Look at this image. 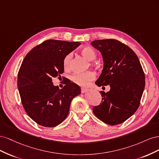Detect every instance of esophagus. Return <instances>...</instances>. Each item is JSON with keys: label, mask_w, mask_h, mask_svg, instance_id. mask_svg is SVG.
<instances>
[{"label": "esophagus", "mask_w": 159, "mask_h": 159, "mask_svg": "<svg viewBox=\"0 0 159 159\" xmlns=\"http://www.w3.org/2000/svg\"><path fill=\"white\" fill-rule=\"evenodd\" d=\"M88 90V89L84 88H81V93H85L86 91H87Z\"/></svg>", "instance_id": "obj_1"}]
</instances>
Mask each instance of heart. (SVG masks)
<instances>
[{
    "instance_id": "1",
    "label": "heart",
    "mask_w": 159,
    "mask_h": 159,
    "mask_svg": "<svg viewBox=\"0 0 159 159\" xmlns=\"http://www.w3.org/2000/svg\"><path fill=\"white\" fill-rule=\"evenodd\" d=\"M81 54L84 56L88 61H93L96 59L97 54L95 50L90 46H85L81 50ZM71 53H70L67 55L64 60V67L65 70H69L71 66V61L72 60ZM95 78V74L93 71H88L83 74H74L70 77V80L72 82L75 84L81 87L87 86L90 81L93 80Z\"/></svg>"
}]
</instances>
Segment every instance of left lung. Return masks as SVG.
I'll return each instance as SVG.
<instances>
[{
  "label": "left lung",
  "instance_id": "obj_1",
  "mask_svg": "<svg viewBox=\"0 0 159 159\" xmlns=\"http://www.w3.org/2000/svg\"><path fill=\"white\" fill-rule=\"evenodd\" d=\"M91 45L103 57V69L95 84L110 85L101 91L102 101L93 107L95 115L111 125L123 123L137 110L145 85V77L137 56L129 46L114 39L97 40Z\"/></svg>",
  "mask_w": 159,
  "mask_h": 159
}]
</instances>
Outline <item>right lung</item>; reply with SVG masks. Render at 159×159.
<instances>
[{
    "label": "right lung",
    "mask_w": 159,
    "mask_h": 159,
    "mask_svg": "<svg viewBox=\"0 0 159 159\" xmlns=\"http://www.w3.org/2000/svg\"><path fill=\"white\" fill-rule=\"evenodd\" d=\"M80 44L48 40L32 49L22 61L18 74L19 93L26 113L40 125L54 127L63 122L72 99L81 93L73 82L62 89L52 82V78L64 71V57Z\"/></svg>",
    "instance_id": "add662e5"
}]
</instances>
